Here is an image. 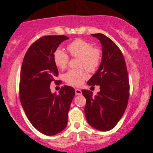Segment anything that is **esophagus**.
Instances as JSON below:
<instances>
[{
	"instance_id": "esophagus-1",
	"label": "esophagus",
	"mask_w": 153,
	"mask_h": 153,
	"mask_svg": "<svg viewBox=\"0 0 153 153\" xmlns=\"http://www.w3.org/2000/svg\"><path fill=\"white\" fill-rule=\"evenodd\" d=\"M75 95H82V92H81V90L80 89H75Z\"/></svg>"
}]
</instances>
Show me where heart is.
<instances>
[{
	"mask_svg": "<svg viewBox=\"0 0 153 153\" xmlns=\"http://www.w3.org/2000/svg\"><path fill=\"white\" fill-rule=\"evenodd\" d=\"M71 56L78 58V67L84 68L88 72H93L99 67L101 60V52L99 49L92 47L91 44L82 39H76L67 46ZM54 61L58 68L67 67L69 56L62 49H57L54 53ZM87 78L84 69H72L64 74V79L69 85L80 86Z\"/></svg>",
	"mask_w": 153,
	"mask_h": 153,
	"instance_id": "heart-1",
	"label": "heart"
}]
</instances>
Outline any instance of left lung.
<instances>
[{
    "mask_svg": "<svg viewBox=\"0 0 153 153\" xmlns=\"http://www.w3.org/2000/svg\"><path fill=\"white\" fill-rule=\"evenodd\" d=\"M102 46V59L95 74L88 81L89 86H100L93 96L91 91L83 89L86 100L84 113L88 124L100 131L112 129L123 116L128 104L129 84L122 52L106 35L92 34Z\"/></svg>",
    "mask_w": 153,
    "mask_h": 153,
    "instance_id": "1",
    "label": "left lung"
}]
</instances>
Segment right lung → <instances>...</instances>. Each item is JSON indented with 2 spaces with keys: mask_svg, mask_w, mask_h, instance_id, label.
Wrapping results in <instances>:
<instances>
[{
  "mask_svg": "<svg viewBox=\"0 0 153 153\" xmlns=\"http://www.w3.org/2000/svg\"><path fill=\"white\" fill-rule=\"evenodd\" d=\"M67 39L65 35H48L37 40L27 50L21 66V105L34 127L50 136L67 126L68 112L75 94L69 86H62L58 95L52 93L49 88L58 75L54 53Z\"/></svg>",
  "mask_w": 153,
  "mask_h": 153,
  "instance_id": "1",
  "label": "right lung"
}]
</instances>
